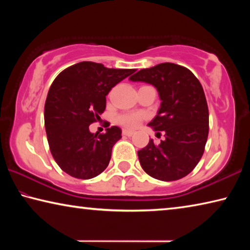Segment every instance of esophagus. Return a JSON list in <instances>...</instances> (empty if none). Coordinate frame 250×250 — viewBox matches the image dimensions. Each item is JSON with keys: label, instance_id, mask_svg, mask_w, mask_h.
<instances>
[{"label": "esophagus", "instance_id": "esophagus-1", "mask_svg": "<svg viewBox=\"0 0 250 250\" xmlns=\"http://www.w3.org/2000/svg\"><path fill=\"white\" fill-rule=\"evenodd\" d=\"M122 135H125V137H132L133 132H132V131H129V130H124V131H122Z\"/></svg>", "mask_w": 250, "mask_h": 250}]
</instances>
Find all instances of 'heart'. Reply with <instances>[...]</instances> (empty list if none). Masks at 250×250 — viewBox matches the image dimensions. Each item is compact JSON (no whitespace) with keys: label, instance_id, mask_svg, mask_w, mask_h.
Wrapping results in <instances>:
<instances>
[{"label":"heart","instance_id":"1","mask_svg":"<svg viewBox=\"0 0 250 250\" xmlns=\"http://www.w3.org/2000/svg\"><path fill=\"white\" fill-rule=\"evenodd\" d=\"M145 118L146 116L141 112H128L118 116L117 121L126 129H135Z\"/></svg>","mask_w":250,"mask_h":250}]
</instances>
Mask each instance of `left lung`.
Instances as JSON below:
<instances>
[{
    "label": "left lung",
    "mask_w": 250,
    "mask_h": 250,
    "mask_svg": "<svg viewBox=\"0 0 250 250\" xmlns=\"http://www.w3.org/2000/svg\"><path fill=\"white\" fill-rule=\"evenodd\" d=\"M132 82H145L158 89L161 108L149 125L166 140L152 139L138 151L143 170L161 181H176L191 173L200 162L208 137V107L203 87L186 67L163 62L139 70Z\"/></svg>",
    "instance_id": "8db88e82"
}]
</instances>
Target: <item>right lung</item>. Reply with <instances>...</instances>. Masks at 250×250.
<instances>
[{"label":"right lung","mask_w":250,"mask_h":250,"mask_svg":"<svg viewBox=\"0 0 250 250\" xmlns=\"http://www.w3.org/2000/svg\"><path fill=\"white\" fill-rule=\"evenodd\" d=\"M134 71L82 62L55 78L45 101V129L50 153L67 174L89 180L108 167L121 130L113 125L94 134L89 125L104 111L109 91Z\"/></svg>","instance_id":"right-lung-1"}]
</instances>
